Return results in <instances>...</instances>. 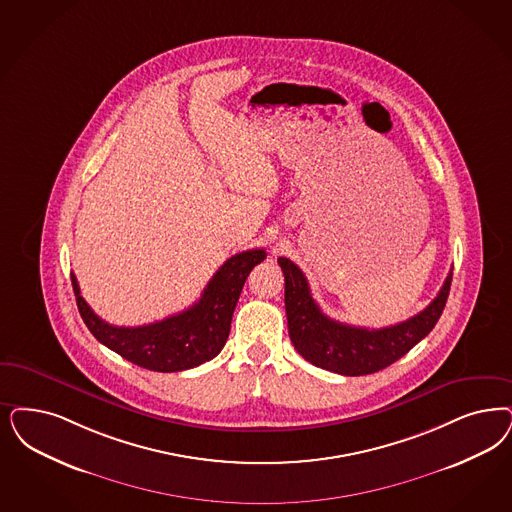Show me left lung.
<instances>
[{
  "label": "left lung",
  "mask_w": 512,
  "mask_h": 512,
  "mask_svg": "<svg viewBox=\"0 0 512 512\" xmlns=\"http://www.w3.org/2000/svg\"><path fill=\"white\" fill-rule=\"evenodd\" d=\"M285 276L287 327L295 350L312 365L344 376L382 371L431 333L450 293L452 272L439 295L414 318L382 329H365L327 318L312 299L306 276L293 261L280 257Z\"/></svg>",
  "instance_id": "8db88e82"
}]
</instances>
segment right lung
<instances>
[{
    "label": "right lung",
    "mask_w": 512,
    "mask_h": 512,
    "mask_svg": "<svg viewBox=\"0 0 512 512\" xmlns=\"http://www.w3.org/2000/svg\"><path fill=\"white\" fill-rule=\"evenodd\" d=\"M265 249H249L232 255L206 285L202 297L176 316L140 327H117L98 318L85 299L77 278L71 285L79 314L109 350L147 371H187L213 359L223 350L230 333V321L253 266L265 261Z\"/></svg>",
    "instance_id": "add662e5"
}]
</instances>
